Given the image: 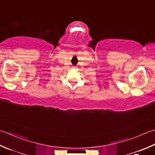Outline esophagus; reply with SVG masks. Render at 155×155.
<instances>
[{"label": "esophagus", "mask_w": 155, "mask_h": 155, "mask_svg": "<svg viewBox=\"0 0 155 155\" xmlns=\"http://www.w3.org/2000/svg\"><path fill=\"white\" fill-rule=\"evenodd\" d=\"M74 68H75V67H74Z\"/></svg>", "instance_id": "1"}]
</instances>
